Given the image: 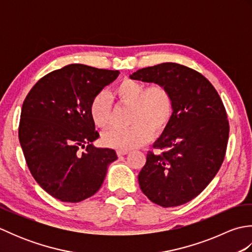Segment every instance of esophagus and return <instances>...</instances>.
I'll return each mask as SVG.
<instances>
[{
  "mask_svg": "<svg viewBox=\"0 0 252 252\" xmlns=\"http://www.w3.org/2000/svg\"><path fill=\"white\" fill-rule=\"evenodd\" d=\"M127 153H129V151H118L117 155L120 157V156H125V155H126Z\"/></svg>",
  "mask_w": 252,
  "mask_h": 252,
  "instance_id": "34e87169",
  "label": "esophagus"
}]
</instances>
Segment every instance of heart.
Segmentation results:
<instances>
[{"instance_id":"obj_1","label":"heart","mask_w":252,"mask_h":252,"mask_svg":"<svg viewBox=\"0 0 252 252\" xmlns=\"http://www.w3.org/2000/svg\"><path fill=\"white\" fill-rule=\"evenodd\" d=\"M115 95L122 103L132 105L127 127H111L101 135L106 146L129 151L151 141L154 133L168 126L174 110L170 90L163 84L146 85L133 79H125L115 88ZM90 115L97 127H106L111 120V98L106 92L96 94L90 105Z\"/></svg>"}]
</instances>
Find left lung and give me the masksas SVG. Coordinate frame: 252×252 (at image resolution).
<instances>
[{"mask_svg":"<svg viewBox=\"0 0 252 252\" xmlns=\"http://www.w3.org/2000/svg\"><path fill=\"white\" fill-rule=\"evenodd\" d=\"M130 79L163 84L174 100L172 118L154 143L163 152H148L141 189L161 207L184 205L206 189L225 156L229 126L222 99L201 73L175 63L140 69Z\"/></svg>","mask_w":252,"mask_h":252,"instance_id":"1","label":"left lung"}]
</instances>
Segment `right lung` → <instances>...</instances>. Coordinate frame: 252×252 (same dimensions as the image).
Listing matches in <instances>:
<instances>
[{
	"mask_svg": "<svg viewBox=\"0 0 252 252\" xmlns=\"http://www.w3.org/2000/svg\"><path fill=\"white\" fill-rule=\"evenodd\" d=\"M119 73L71 63L46 74L27 95L20 146L37 184L58 200L79 202L93 196L118 158L114 149L93 145L99 134L90 105ZM84 147L86 152H80Z\"/></svg>",
	"mask_w": 252,
	"mask_h": 252,
	"instance_id": "obj_1",
	"label": "right lung"
}]
</instances>
